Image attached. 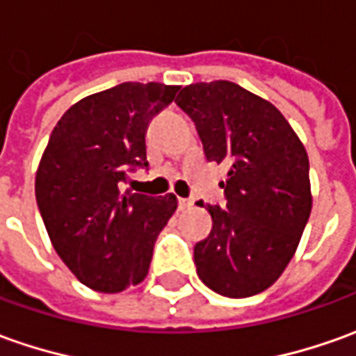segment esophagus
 Returning <instances> with one entry per match:
<instances>
[{"mask_svg":"<svg viewBox=\"0 0 356 356\" xmlns=\"http://www.w3.org/2000/svg\"><path fill=\"white\" fill-rule=\"evenodd\" d=\"M193 200L191 198H179V209H191Z\"/></svg>","mask_w":356,"mask_h":356,"instance_id":"obj_1","label":"esophagus"}]
</instances>
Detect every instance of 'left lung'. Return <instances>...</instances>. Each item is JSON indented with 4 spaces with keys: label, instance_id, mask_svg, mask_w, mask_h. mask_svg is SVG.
<instances>
[{
    "label": "left lung",
    "instance_id": "8db88e82",
    "mask_svg": "<svg viewBox=\"0 0 356 356\" xmlns=\"http://www.w3.org/2000/svg\"><path fill=\"white\" fill-rule=\"evenodd\" d=\"M175 103L195 120L207 159L229 165L226 209L207 207L212 229L195 245L198 277L228 298L259 294L286 269L310 218L306 147L273 103L226 79L183 87Z\"/></svg>",
    "mask_w": 356,
    "mask_h": 356
}]
</instances>
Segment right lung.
Wrapping results in <instances>:
<instances>
[{"mask_svg":"<svg viewBox=\"0 0 356 356\" xmlns=\"http://www.w3.org/2000/svg\"><path fill=\"white\" fill-rule=\"evenodd\" d=\"M179 86L127 81L83 97L50 134L35 177L48 238L79 282L120 292L146 279L159 232L177 197L120 191L134 168H147L149 120Z\"/></svg>","mask_w":356,"mask_h":356,"instance_id":"add662e5","label":"right lung"}]
</instances>
